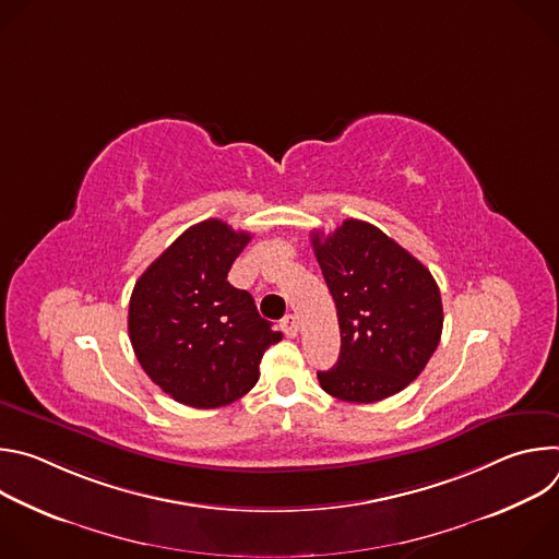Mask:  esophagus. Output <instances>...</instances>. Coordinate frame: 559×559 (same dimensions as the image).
I'll use <instances>...</instances> for the list:
<instances>
[{
  "label": "esophagus",
  "mask_w": 559,
  "mask_h": 559,
  "mask_svg": "<svg viewBox=\"0 0 559 559\" xmlns=\"http://www.w3.org/2000/svg\"><path fill=\"white\" fill-rule=\"evenodd\" d=\"M281 330H283V334L287 336V338H294V336H298V318L294 316V313H287L285 318H283V323H281Z\"/></svg>",
  "instance_id": "34e87169"
}]
</instances>
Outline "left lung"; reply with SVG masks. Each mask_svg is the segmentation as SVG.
I'll use <instances>...</instances> for the list:
<instances>
[{
	"label": "left lung",
	"mask_w": 559,
	"mask_h": 559,
	"mask_svg": "<svg viewBox=\"0 0 559 559\" xmlns=\"http://www.w3.org/2000/svg\"><path fill=\"white\" fill-rule=\"evenodd\" d=\"M311 246L334 296L341 356L318 371L345 403L369 405L420 376L442 334V300L431 272L371 223L347 218Z\"/></svg>",
	"instance_id": "8db88e82"
}]
</instances>
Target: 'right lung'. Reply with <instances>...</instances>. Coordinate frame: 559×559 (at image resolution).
<instances>
[{
    "label": "right lung",
    "instance_id": "add662e5",
    "mask_svg": "<svg viewBox=\"0 0 559 559\" xmlns=\"http://www.w3.org/2000/svg\"><path fill=\"white\" fill-rule=\"evenodd\" d=\"M252 234L218 218L186 229L136 281L128 332L139 365L177 403L225 407L259 380L265 349L283 338L254 298L227 283Z\"/></svg>",
    "mask_w": 559,
    "mask_h": 559
}]
</instances>
